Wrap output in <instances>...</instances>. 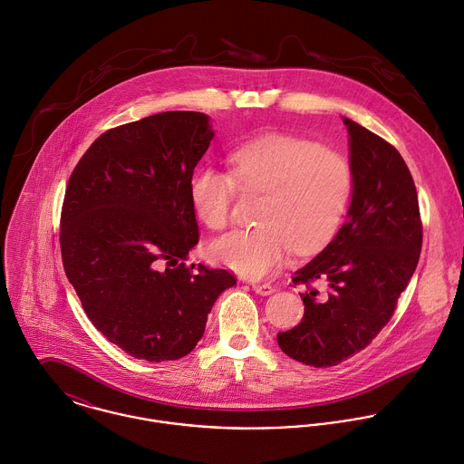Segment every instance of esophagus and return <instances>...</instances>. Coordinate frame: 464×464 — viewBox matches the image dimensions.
Returning a JSON list of instances; mask_svg holds the SVG:
<instances>
[{
  "instance_id": "esophagus-1",
  "label": "esophagus",
  "mask_w": 464,
  "mask_h": 464,
  "mask_svg": "<svg viewBox=\"0 0 464 464\" xmlns=\"http://www.w3.org/2000/svg\"><path fill=\"white\" fill-rule=\"evenodd\" d=\"M252 290L259 295H272L274 294V288L268 285V283H252Z\"/></svg>"
}]
</instances>
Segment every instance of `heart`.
<instances>
[{"instance_id": "obj_1", "label": "heart", "mask_w": 464, "mask_h": 464, "mask_svg": "<svg viewBox=\"0 0 464 464\" xmlns=\"http://www.w3.org/2000/svg\"><path fill=\"white\" fill-rule=\"evenodd\" d=\"M232 170L199 169L190 179V199L212 230L230 223L237 188L263 194L252 230H236L210 245L214 263L259 279L277 270L290 252L313 254L336 234L353 179L347 161L314 144L268 137L230 156Z\"/></svg>"}]
</instances>
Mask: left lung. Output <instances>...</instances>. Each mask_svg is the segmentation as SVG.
Returning a JSON list of instances; mask_svg holds the SVG:
<instances>
[{
  "instance_id": "8db88e82",
  "label": "left lung",
  "mask_w": 464,
  "mask_h": 464,
  "mask_svg": "<svg viewBox=\"0 0 464 464\" xmlns=\"http://www.w3.org/2000/svg\"><path fill=\"white\" fill-rule=\"evenodd\" d=\"M353 179L347 221L295 272L304 316L277 334L279 347L313 367L338 365L365 349L391 320L421 254L418 192L405 160L389 142L343 119ZM314 282L324 285L320 293Z\"/></svg>"
}]
</instances>
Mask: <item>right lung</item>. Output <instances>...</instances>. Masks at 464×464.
<instances>
[{
    "instance_id": "1",
    "label": "right lung",
    "mask_w": 464,
    "mask_h": 464,
    "mask_svg": "<svg viewBox=\"0 0 464 464\" xmlns=\"http://www.w3.org/2000/svg\"><path fill=\"white\" fill-rule=\"evenodd\" d=\"M214 139L198 111H163L102 133L79 160L61 212V256L92 324L128 354H188L236 277L185 261L198 245L194 167Z\"/></svg>"
}]
</instances>
